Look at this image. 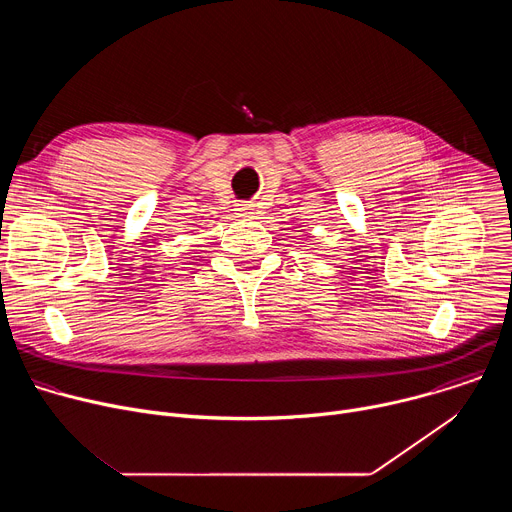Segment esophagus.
I'll return each instance as SVG.
<instances>
[{"label":"esophagus","mask_w":512,"mask_h":512,"mask_svg":"<svg viewBox=\"0 0 512 512\" xmlns=\"http://www.w3.org/2000/svg\"><path fill=\"white\" fill-rule=\"evenodd\" d=\"M237 210H239V214L245 216V218H249V216L253 214V206H251V204H239Z\"/></svg>","instance_id":"esophagus-1"}]
</instances>
